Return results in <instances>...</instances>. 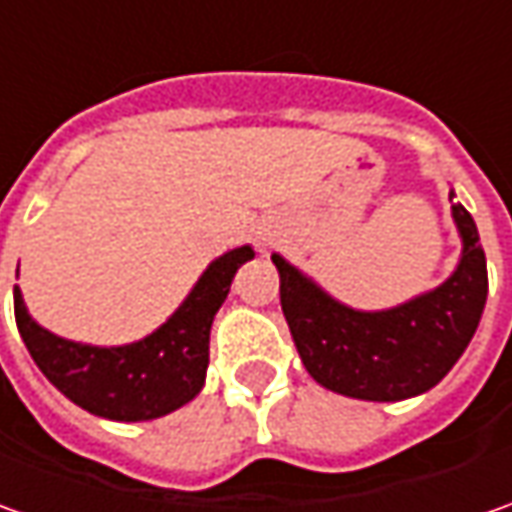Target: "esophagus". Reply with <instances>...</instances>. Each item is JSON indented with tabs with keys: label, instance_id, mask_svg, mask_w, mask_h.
Masks as SVG:
<instances>
[{
	"label": "esophagus",
	"instance_id": "esophagus-1",
	"mask_svg": "<svg viewBox=\"0 0 512 512\" xmlns=\"http://www.w3.org/2000/svg\"><path fill=\"white\" fill-rule=\"evenodd\" d=\"M262 239H265V242H270V236H262Z\"/></svg>",
	"mask_w": 512,
	"mask_h": 512
}]
</instances>
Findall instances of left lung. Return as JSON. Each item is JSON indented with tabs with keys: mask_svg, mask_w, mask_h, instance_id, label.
I'll return each instance as SVG.
<instances>
[{
	"mask_svg": "<svg viewBox=\"0 0 512 512\" xmlns=\"http://www.w3.org/2000/svg\"><path fill=\"white\" fill-rule=\"evenodd\" d=\"M453 219L464 245L456 273L419 299L379 313L339 305L273 253L290 336L322 387L367 402H399L430 390L459 362L487 302V262L476 222L459 202Z\"/></svg>",
	"mask_w": 512,
	"mask_h": 512,
	"instance_id": "8db88e82",
	"label": "left lung"
}]
</instances>
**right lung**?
Wrapping results in <instances>:
<instances>
[{"instance_id":"add662e5","label":"right lung","mask_w":512,"mask_h":512,"mask_svg":"<svg viewBox=\"0 0 512 512\" xmlns=\"http://www.w3.org/2000/svg\"><path fill=\"white\" fill-rule=\"evenodd\" d=\"M253 259V247L219 256L190 290L185 305L156 333L125 347H90L68 342L39 327L13 287L16 327L33 362L70 402L113 422H148L187 404L205 384L210 359V325L227 299L239 265Z\"/></svg>"}]
</instances>
